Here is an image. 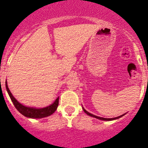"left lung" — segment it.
Masks as SVG:
<instances>
[{
  "label": "left lung",
  "mask_w": 148,
  "mask_h": 148,
  "mask_svg": "<svg viewBox=\"0 0 148 148\" xmlns=\"http://www.w3.org/2000/svg\"><path fill=\"white\" fill-rule=\"evenodd\" d=\"M83 110L84 112H85V113H86L87 114H88V115L91 116V117H93V118H97V119H99V120H101V121H112V120H115V119H118V118H121V117H122V116H123V114L121 116H119V117H117V118H101V117H98V116H96L94 115V114H90V113H89L88 112H87L86 110H85V109L83 108Z\"/></svg>",
  "instance_id": "1"
}]
</instances>
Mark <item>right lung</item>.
I'll list each match as a JSON object with an SVG mask.
<instances>
[{
    "instance_id": "right-lung-1",
    "label": "right lung",
    "mask_w": 148,
    "mask_h": 148,
    "mask_svg": "<svg viewBox=\"0 0 148 148\" xmlns=\"http://www.w3.org/2000/svg\"><path fill=\"white\" fill-rule=\"evenodd\" d=\"M5 87H6V90L9 93V96H10L11 100L13 102L15 108L20 112L22 114L27 117V118H42L45 117H47V116L51 115L53 114L55 112V110H57L58 106L59 103V97L52 104H51L49 107H45V108L41 109H36V108H31V107H27L23 105L17 101L15 99V98L12 96V93L9 90V88H8L7 82H5Z\"/></svg>"
}]
</instances>
